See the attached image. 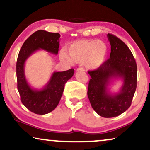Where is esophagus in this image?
Here are the masks:
<instances>
[{"instance_id":"34e87169","label":"esophagus","mask_w":150,"mask_h":150,"mask_svg":"<svg viewBox=\"0 0 150 150\" xmlns=\"http://www.w3.org/2000/svg\"><path fill=\"white\" fill-rule=\"evenodd\" d=\"M76 71L77 72H84V71H85V69H84V68H78L76 70Z\"/></svg>"}]
</instances>
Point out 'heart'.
I'll return each mask as SVG.
<instances>
[{
    "label": "heart",
    "mask_w": 150,
    "mask_h": 150,
    "mask_svg": "<svg viewBox=\"0 0 150 150\" xmlns=\"http://www.w3.org/2000/svg\"><path fill=\"white\" fill-rule=\"evenodd\" d=\"M66 50L69 56L62 51V60L83 63L84 66L89 70L97 69L104 64L108 53L106 44L97 39L76 41L70 44Z\"/></svg>",
    "instance_id": "1"
}]
</instances>
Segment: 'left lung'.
Listing matches in <instances>:
<instances>
[{
  "label": "left lung",
  "instance_id": "1",
  "mask_svg": "<svg viewBox=\"0 0 150 150\" xmlns=\"http://www.w3.org/2000/svg\"><path fill=\"white\" fill-rule=\"evenodd\" d=\"M111 44L110 58L97 69L88 71L91 76L87 95L93 109L99 116L112 118L125 112L131 105L137 87V64L124 42L108 34ZM114 79L122 81L118 93L108 88Z\"/></svg>",
  "mask_w": 150,
  "mask_h": 150
}]
</instances>
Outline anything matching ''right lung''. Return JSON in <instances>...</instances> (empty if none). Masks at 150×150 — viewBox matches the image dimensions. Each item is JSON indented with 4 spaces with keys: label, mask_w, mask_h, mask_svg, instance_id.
<instances>
[{
    "label": "right lung",
    "mask_w": 150,
    "mask_h": 150,
    "mask_svg": "<svg viewBox=\"0 0 150 150\" xmlns=\"http://www.w3.org/2000/svg\"><path fill=\"white\" fill-rule=\"evenodd\" d=\"M61 35L38 30L24 42L16 64L18 89L26 108L36 114L44 115L54 110L61 100L65 84L73 76L74 69L53 72L49 82L42 89H34L27 82L25 73V62L33 53L42 49L57 55Z\"/></svg>",
    "instance_id": "right-lung-1"
}]
</instances>
